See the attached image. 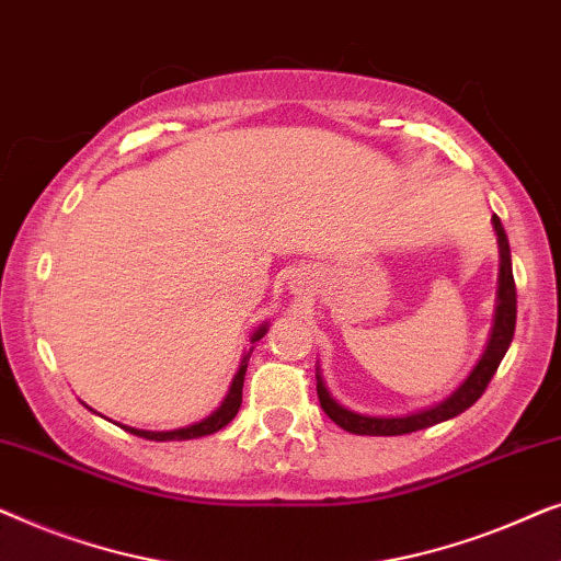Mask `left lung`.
Here are the masks:
<instances>
[{"label": "left lung", "instance_id": "obj_1", "mask_svg": "<svg viewBox=\"0 0 561 561\" xmlns=\"http://www.w3.org/2000/svg\"><path fill=\"white\" fill-rule=\"evenodd\" d=\"M493 227L497 234V244H501V286H497V309H495V327L493 334H490L485 355L480 357L478 367H474L470 378H467L462 386H459L455 393H451L447 401L432 405V409L409 413V416H363V413L342 409L340 403L329 396V390L321 380L317 370V396L321 409L329 419L334 421L336 426H342L344 432L350 434H363V436H401L419 432V428L442 424V421L455 419L459 413L470 409V405L478 401V398L485 393L488 382L493 380V375L501 365V359L511 347L513 332H516V280H513V267H511V248H508V234L501 225V219L493 214Z\"/></svg>", "mask_w": 561, "mask_h": 561}]
</instances>
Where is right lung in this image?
<instances>
[{
	"mask_svg": "<svg viewBox=\"0 0 561 561\" xmlns=\"http://www.w3.org/2000/svg\"><path fill=\"white\" fill-rule=\"evenodd\" d=\"M265 332H267V327H260L257 332L252 334V342H257ZM244 373H248V357L242 359V365L234 375L232 388H229L225 403H221L209 419L198 421V424H191L186 428H173V432H140V428H129V426H122V428H125V432H129V434H135V436H142V439H150V442H181V439H196V436H206V434L219 432V428H225L229 421L237 416V411H240Z\"/></svg>",
	"mask_w": 561,
	"mask_h": 561,
	"instance_id": "obj_1",
	"label": "right lung"
}]
</instances>
